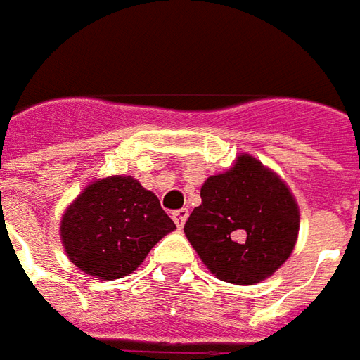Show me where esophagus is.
Here are the masks:
<instances>
[{
  "label": "esophagus",
  "mask_w": 360,
  "mask_h": 360,
  "mask_svg": "<svg viewBox=\"0 0 360 360\" xmlns=\"http://www.w3.org/2000/svg\"><path fill=\"white\" fill-rule=\"evenodd\" d=\"M188 215H190V211H188V207H182V209H176L174 213H172V219H174V223L180 229L184 226L186 219H188Z\"/></svg>",
  "instance_id": "esophagus-1"
}]
</instances>
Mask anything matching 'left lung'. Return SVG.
Returning <instances> with one entry per match:
<instances>
[{
    "label": "left lung",
    "mask_w": 360,
    "mask_h": 360,
    "mask_svg": "<svg viewBox=\"0 0 360 360\" xmlns=\"http://www.w3.org/2000/svg\"><path fill=\"white\" fill-rule=\"evenodd\" d=\"M188 240L215 277L254 285L290 256L298 207L289 188L248 155L201 186V205L184 225Z\"/></svg>",
    "instance_id": "1"
}]
</instances>
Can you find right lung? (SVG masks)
Here are the masks:
<instances>
[{
    "label": "right lung",
    "mask_w": 360,
    "mask_h": 360,
    "mask_svg": "<svg viewBox=\"0 0 360 360\" xmlns=\"http://www.w3.org/2000/svg\"><path fill=\"white\" fill-rule=\"evenodd\" d=\"M174 229L155 193L129 176H112L86 186L68 207L62 240L79 269L96 279H120Z\"/></svg>",
    "instance_id": "add662e5"
}]
</instances>
